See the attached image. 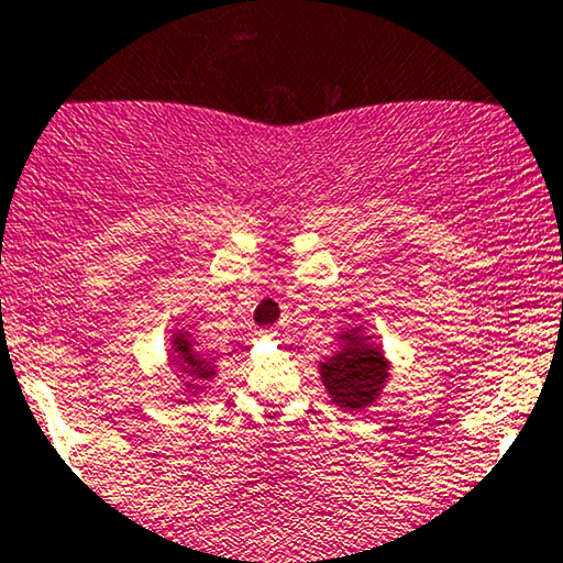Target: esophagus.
Here are the masks:
<instances>
[{"mask_svg":"<svg viewBox=\"0 0 563 563\" xmlns=\"http://www.w3.org/2000/svg\"><path fill=\"white\" fill-rule=\"evenodd\" d=\"M260 334H262V338H265V340H277V338H280V334H277V330H273V327H269V330H262Z\"/></svg>","mask_w":563,"mask_h":563,"instance_id":"esophagus-1","label":"esophagus"}]
</instances>
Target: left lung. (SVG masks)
<instances>
[{"mask_svg":"<svg viewBox=\"0 0 563 563\" xmlns=\"http://www.w3.org/2000/svg\"><path fill=\"white\" fill-rule=\"evenodd\" d=\"M340 351L319 361V376L330 400L343 410H364L376 402L389 379V361L364 324L338 334Z\"/></svg>","mask_w":563,"mask_h":563,"instance_id":"obj_1","label":"left lung"}]
</instances>
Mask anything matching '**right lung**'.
Here are the masks:
<instances>
[{
  "label": "right lung",
  "instance_id": "obj_1",
  "mask_svg": "<svg viewBox=\"0 0 563 563\" xmlns=\"http://www.w3.org/2000/svg\"><path fill=\"white\" fill-rule=\"evenodd\" d=\"M170 366L179 372V376H187L184 389H189L191 395H199L205 389V382H210L218 374V364L212 358H202L195 351V340L189 332L176 330L174 340H170Z\"/></svg>",
  "mask_w": 563,
  "mask_h": 563
}]
</instances>
